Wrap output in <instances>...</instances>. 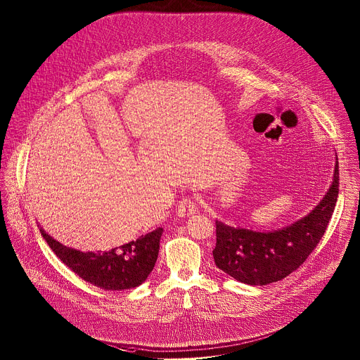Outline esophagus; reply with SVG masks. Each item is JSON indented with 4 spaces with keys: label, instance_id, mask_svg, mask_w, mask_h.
I'll list each match as a JSON object with an SVG mask.
<instances>
[{
    "label": "esophagus",
    "instance_id": "34e87169",
    "mask_svg": "<svg viewBox=\"0 0 360 360\" xmlns=\"http://www.w3.org/2000/svg\"><path fill=\"white\" fill-rule=\"evenodd\" d=\"M198 212V205L193 199L185 198L176 206V214L179 217H189Z\"/></svg>",
    "mask_w": 360,
    "mask_h": 360
}]
</instances>
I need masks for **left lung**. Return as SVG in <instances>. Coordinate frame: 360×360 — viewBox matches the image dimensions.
<instances>
[{
  "instance_id": "obj_1",
  "label": "left lung",
  "mask_w": 360,
  "mask_h": 360,
  "mask_svg": "<svg viewBox=\"0 0 360 360\" xmlns=\"http://www.w3.org/2000/svg\"><path fill=\"white\" fill-rule=\"evenodd\" d=\"M338 186L335 161L334 179L323 200L307 216L278 231L255 232L216 219L217 267L248 285H267L285 278L306 262L323 238L337 203Z\"/></svg>"
}]
</instances>
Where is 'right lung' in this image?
<instances>
[{
	"mask_svg": "<svg viewBox=\"0 0 360 360\" xmlns=\"http://www.w3.org/2000/svg\"><path fill=\"white\" fill-rule=\"evenodd\" d=\"M40 232L57 257L82 280L105 290H124L139 287L154 269L162 228L103 252L71 249L51 238L43 228Z\"/></svg>",
	"mask_w": 360,
	"mask_h": 360,
	"instance_id": "right-lung-1",
	"label": "right lung"
}]
</instances>
